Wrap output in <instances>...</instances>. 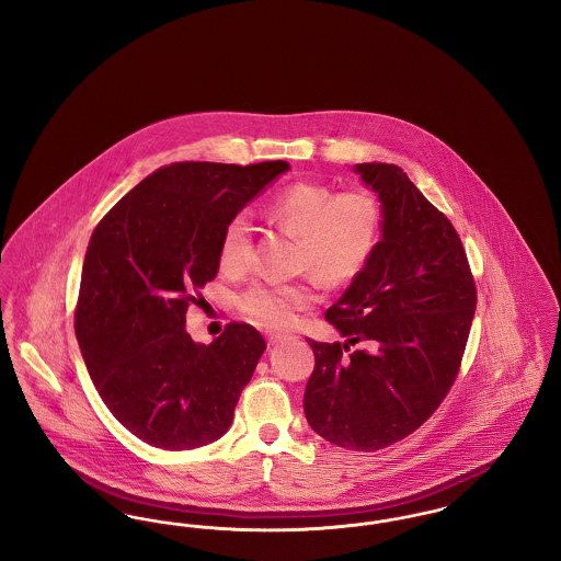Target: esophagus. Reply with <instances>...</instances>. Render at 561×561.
Returning a JSON list of instances; mask_svg holds the SVG:
<instances>
[{"mask_svg": "<svg viewBox=\"0 0 561 561\" xmlns=\"http://www.w3.org/2000/svg\"><path fill=\"white\" fill-rule=\"evenodd\" d=\"M286 339H288L286 334H277V332H267L268 345H277V343H282V341H286Z\"/></svg>", "mask_w": 561, "mask_h": 561, "instance_id": "obj_1", "label": "esophagus"}]
</instances>
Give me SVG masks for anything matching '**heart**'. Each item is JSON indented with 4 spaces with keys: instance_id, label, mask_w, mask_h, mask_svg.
<instances>
[{
    "instance_id": "heart-1",
    "label": "heart",
    "mask_w": 561,
    "mask_h": 561,
    "mask_svg": "<svg viewBox=\"0 0 561 561\" xmlns=\"http://www.w3.org/2000/svg\"><path fill=\"white\" fill-rule=\"evenodd\" d=\"M265 216L298 236V268L318 273L328 284L357 277L380 236V208L366 191L334 193L328 185L300 181L277 191L265 204ZM252 259V225L236 214L222 229L218 261L227 273H241ZM318 300V282L263 279L240 296L241 311L267 328H288L296 316Z\"/></svg>"
}]
</instances>
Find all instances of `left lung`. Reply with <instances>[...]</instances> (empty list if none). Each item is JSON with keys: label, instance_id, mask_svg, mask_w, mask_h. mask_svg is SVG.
<instances>
[{"label": "left lung", "instance_id": "8db88e82", "mask_svg": "<svg viewBox=\"0 0 561 561\" xmlns=\"http://www.w3.org/2000/svg\"><path fill=\"white\" fill-rule=\"evenodd\" d=\"M382 204L366 268L328 311L347 343L309 341L311 428L347 450H382L421 427L460 370L478 290L448 216L396 163H357ZM351 344L364 348L350 351Z\"/></svg>", "mask_w": 561, "mask_h": 561}]
</instances>
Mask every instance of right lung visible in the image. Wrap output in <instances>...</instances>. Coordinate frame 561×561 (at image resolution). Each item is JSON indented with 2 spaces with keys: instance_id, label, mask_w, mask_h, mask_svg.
<instances>
[{
  "instance_id": "right-lung-1",
  "label": "right lung",
  "mask_w": 561,
  "mask_h": 561,
  "mask_svg": "<svg viewBox=\"0 0 561 561\" xmlns=\"http://www.w3.org/2000/svg\"><path fill=\"white\" fill-rule=\"evenodd\" d=\"M288 168L282 160L176 161L140 181L96 225L81 268L76 336L99 396L138 439L191 450L231 427L267 343L241 321L227 323L210 345L193 343L185 316L218 273L229 218Z\"/></svg>"
}]
</instances>
